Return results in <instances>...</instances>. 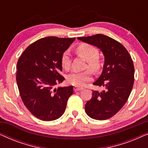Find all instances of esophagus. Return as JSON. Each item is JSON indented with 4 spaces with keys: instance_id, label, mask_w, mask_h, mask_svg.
I'll return each instance as SVG.
<instances>
[{
    "instance_id": "esophagus-1",
    "label": "esophagus",
    "mask_w": 148,
    "mask_h": 148,
    "mask_svg": "<svg viewBox=\"0 0 148 148\" xmlns=\"http://www.w3.org/2000/svg\"><path fill=\"white\" fill-rule=\"evenodd\" d=\"M83 88H79V87H77V86H75L74 87V91L75 92H78V91H80V90H83Z\"/></svg>"
}]
</instances>
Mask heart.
I'll return each instance as SVG.
<instances>
[{
  "instance_id": "b5f03b06",
  "label": "heart",
  "mask_w": 148,
  "mask_h": 148,
  "mask_svg": "<svg viewBox=\"0 0 148 148\" xmlns=\"http://www.w3.org/2000/svg\"><path fill=\"white\" fill-rule=\"evenodd\" d=\"M75 52L77 55L86 60L88 65L86 68L96 71L101 67V60L99 57L98 49L94 46L88 43H82L75 48ZM70 54L68 51L62 53L60 58V64L64 70H69L71 67ZM92 72L90 70H87L83 72H72L66 77L67 82L73 86L81 87L84 86L92 79Z\"/></svg>"
}]
</instances>
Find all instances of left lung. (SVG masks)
I'll return each mask as SVG.
<instances>
[{
  "label": "left lung",
  "instance_id": "1",
  "mask_svg": "<svg viewBox=\"0 0 148 148\" xmlns=\"http://www.w3.org/2000/svg\"><path fill=\"white\" fill-rule=\"evenodd\" d=\"M78 40L97 46L104 55L102 73L93 84L106 90L101 92L93 91L85 110L91 118L106 120L123 108L130 96L134 83L132 58L123 45L108 36L96 34L79 37Z\"/></svg>",
  "mask_w": 148,
  "mask_h": 148
}]
</instances>
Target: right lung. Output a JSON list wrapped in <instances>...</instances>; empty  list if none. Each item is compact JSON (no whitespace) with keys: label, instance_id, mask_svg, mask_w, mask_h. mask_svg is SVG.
<instances>
[{"label":"right lung","instance_id":"right-lung-1","mask_svg":"<svg viewBox=\"0 0 148 148\" xmlns=\"http://www.w3.org/2000/svg\"><path fill=\"white\" fill-rule=\"evenodd\" d=\"M75 38L50 36L28 46L17 64V80L20 96L27 110L44 121L56 120L65 110L73 87L53 89L64 77L60 74V58Z\"/></svg>","mask_w":148,"mask_h":148}]
</instances>
